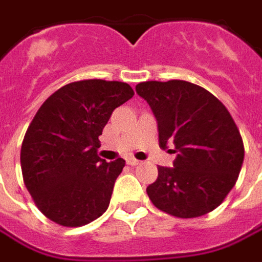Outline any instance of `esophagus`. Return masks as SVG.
<instances>
[{
    "mask_svg": "<svg viewBox=\"0 0 262 262\" xmlns=\"http://www.w3.org/2000/svg\"><path fill=\"white\" fill-rule=\"evenodd\" d=\"M127 165H130V166H136V165H140V161H138V159H135V158H129L127 159Z\"/></svg>",
    "mask_w": 262,
    "mask_h": 262,
    "instance_id": "esophagus-1",
    "label": "esophagus"
}]
</instances>
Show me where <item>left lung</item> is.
<instances>
[{
	"mask_svg": "<svg viewBox=\"0 0 262 262\" xmlns=\"http://www.w3.org/2000/svg\"><path fill=\"white\" fill-rule=\"evenodd\" d=\"M136 93L154 112L159 146L175 149L173 168L159 166L146 188L154 205L178 218L213 211L234 188L244 143L227 107L204 87L183 80L145 81Z\"/></svg>",
	"mask_w": 262,
	"mask_h": 262,
	"instance_id": "8db88e82",
	"label": "left lung"
}]
</instances>
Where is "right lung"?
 Returning a JSON list of instances; mask_svg holds the SVG:
<instances>
[{"instance_id":"obj_1","label":"right lung","mask_w":262,"mask_h":262,"mask_svg":"<svg viewBox=\"0 0 262 262\" xmlns=\"http://www.w3.org/2000/svg\"><path fill=\"white\" fill-rule=\"evenodd\" d=\"M122 81L66 84L38 108L21 146L27 189L49 220L81 227L106 212L126 162L97 156L99 136L113 110L133 97Z\"/></svg>"}]
</instances>
